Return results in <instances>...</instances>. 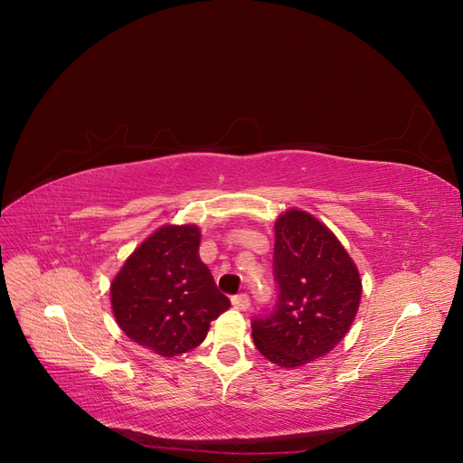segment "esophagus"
Listing matches in <instances>:
<instances>
[{"label":"esophagus","mask_w":463,"mask_h":463,"mask_svg":"<svg viewBox=\"0 0 463 463\" xmlns=\"http://www.w3.org/2000/svg\"><path fill=\"white\" fill-rule=\"evenodd\" d=\"M232 303H233L235 309H239V311H247L249 307H250V298H249L247 294H237V296H233V298H232Z\"/></svg>","instance_id":"1"}]
</instances>
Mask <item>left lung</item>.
I'll return each instance as SVG.
<instances>
[{"label":"left lung","instance_id":"obj_1","mask_svg":"<svg viewBox=\"0 0 463 463\" xmlns=\"http://www.w3.org/2000/svg\"><path fill=\"white\" fill-rule=\"evenodd\" d=\"M277 299L252 318V339L269 362L298 367L327 354L356 317L362 280L337 237L303 211L275 224Z\"/></svg>","mask_w":463,"mask_h":463}]
</instances>
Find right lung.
Masks as SVG:
<instances>
[{
  "instance_id": "add662e5",
  "label": "right lung",
  "mask_w": 463,
  "mask_h": 463,
  "mask_svg": "<svg viewBox=\"0 0 463 463\" xmlns=\"http://www.w3.org/2000/svg\"><path fill=\"white\" fill-rule=\"evenodd\" d=\"M111 301L122 332L167 358L200 345L232 305L200 258L195 226L154 232L115 277Z\"/></svg>"
}]
</instances>
